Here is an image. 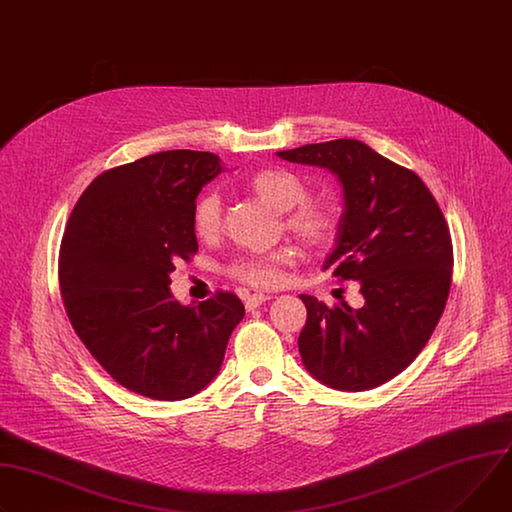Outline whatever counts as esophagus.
Listing matches in <instances>:
<instances>
[{
	"label": "esophagus",
	"instance_id": "obj_1",
	"mask_svg": "<svg viewBox=\"0 0 512 512\" xmlns=\"http://www.w3.org/2000/svg\"><path fill=\"white\" fill-rule=\"evenodd\" d=\"M267 300H269L267 294H251V296L245 298V306H247V310L251 312V310L259 308V306H261L263 302H267Z\"/></svg>",
	"mask_w": 512,
	"mask_h": 512
}]
</instances>
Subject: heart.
I'll return each instance as SVG.
<instances>
[{"label":"heart","mask_w":512,"mask_h":512,"mask_svg":"<svg viewBox=\"0 0 512 512\" xmlns=\"http://www.w3.org/2000/svg\"><path fill=\"white\" fill-rule=\"evenodd\" d=\"M249 190L271 208L288 212L286 228L308 247L329 245L337 235V216L331 208L318 202H308V185L288 169H261L249 177ZM222 204L218 194H206L194 210V228L200 239H214L220 230ZM290 263L288 251H277L263 257H241L230 263V273L237 280L271 288L282 282L284 265Z\"/></svg>","instance_id":"obj_1"}]
</instances>
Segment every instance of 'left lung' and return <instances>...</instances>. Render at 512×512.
<instances>
[{
  "label": "left lung",
  "mask_w": 512,
  "mask_h": 512,
  "mask_svg": "<svg viewBox=\"0 0 512 512\" xmlns=\"http://www.w3.org/2000/svg\"><path fill=\"white\" fill-rule=\"evenodd\" d=\"M277 157L337 175L343 214L322 269L355 280L365 300L329 308L300 294L308 312L298 337L302 363L329 388H376L414 361L443 314L453 265L443 212L414 171L353 138Z\"/></svg>",
  "instance_id": "1"
}]
</instances>
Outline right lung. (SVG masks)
Returning <instances> with one entry per match:
<instances>
[{"label":"right lung","mask_w":512,"mask_h":512,"mask_svg":"<svg viewBox=\"0 0 512 512\" xmlns=\"http://www.w3.org/2000/svg\"><path fill=\"white\" fill-rule=\"evenodd\" d=\"M222 171L214 153L163 151L104 171L75 204L59 282L77 337L108 374L153 400H183L220 371L243 302L198 306L171 294V271L198 251L196 198Z\"/></svg>","instance_id":"right-lung-1"}]
</instances>
